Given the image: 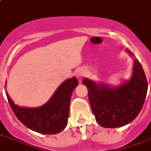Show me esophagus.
Masks as SVG:
<instances>
[{
  "mask_svg": "<svg viewBox=\"0 0 151 151\" xmlns=\"http://www.w3.org/2000/svg\"><path fill=\"white\" fill-rule=\"evenodd\" d=\"M76 77H77L78 78L80 79L81 78H82L83 76H84V73H83V71L79 70V71H77V72L76 73Z\"/></svg>",
  "mask_w": 151,
  "mask_h": 151,
  "instance_id": "34e87169",
  "label": "esophagus"
}]
</instances>
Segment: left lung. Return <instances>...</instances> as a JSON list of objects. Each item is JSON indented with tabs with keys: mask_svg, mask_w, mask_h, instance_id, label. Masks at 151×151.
Returning a JSON list of instances; mask_svg holds the SVG:
<instances>
[{
	"mask_svg": "<svg viewBox=\"0 0 151 151\" xmlns=\"http://www.w3.org/2000/svg\"><path fill=\"white\" fill-rule=\"evenodd\" d=\"M126 52L134 54L129 49ZM87 87L88 100L97 122L105 128H116L134 120L142 110L147 91V81L142 65L135 59L133 73L129 81L111 88L96 84L87 78L83 80Z\"/></svg>",
	"mask_w": 151,
	"mask_h": 151,
	"instance_id": "left-lung-1",
	"label": "left lung"
}]
</instances>
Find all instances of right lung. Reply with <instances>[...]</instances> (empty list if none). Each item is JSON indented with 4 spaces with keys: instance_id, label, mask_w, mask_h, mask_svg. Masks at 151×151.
<instances>
[{
    "instance_id": "add662e5",
    "label": "right lung",
    "mask_w": 151,
    "mask_h": 151,
    "mask_svg": "<svg viewBox=\"0 0 151 151\" xmlns=\"http://www.w3.org/2000/svg\"><path fill=\"white\" fill-rule=\"evenodd\" d=\"M78 85L76 77L68 79L58 87L50 99L37 108H20L6 92L11 108L17 118L29 129L45 134L60 133L68 124L70 97Z\"/></svg>"
}]
</instances>
